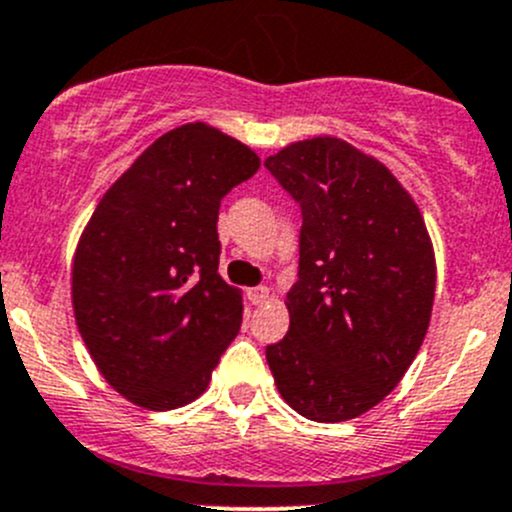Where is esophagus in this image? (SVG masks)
Here are the masks:
<instances>
[{
	"instance_id": "esophagus-1",
	"label": "esophagus",
	"mask_w": 512,
	"mask_h": 512,
	"mask_svg": "<svg viewBox=\"0 0 512 512\" xmlns=\"http://www.w3.org/2000/svg\"><path fill=\"white\" fill-rule=\"evenodd\" d=\"M250 299H252V304H267L272 299V289L270 287H255L250 292Z\"/></svg>"
}]
</instances>
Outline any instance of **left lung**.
Instances as JSON below:
<instances>
[{
	"mask_svg": "<svg viewBox=\"0 0 512 512\" xmlns=\"http://www.w3.org/2000/svg\"><path fill=\"white\" fill-rule=\"evenodd\" d=\"M265 165L302 208L289 332L267 347V364L297 414L349 421L384 401L421 349L433 242L409 190L344 138L289 143Z\"/></svg>",
	"mask_w": 512,
	"mask_h": 512,
	"instance_id": "obj_1",
	"label": "left lung"
}]
</instances>
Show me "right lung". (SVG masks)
Instances as JSON below:
<instances>
[{
	"label": "right lung",
	"mask_w": 512,
	"mask_h": 512,
	"mask_svg": "<svg viewBox=\"0 0 512 512\" xmlns=\"http://www.w3.org/2000/svg\"><path fill=\"white\" fill-rule=\"evenodd\" d=\"M260 156L210 123L156 138L103 193L71 265L76 327L126 401L170 411L198 399L242 324L220 277V200Z\"/></svg>",
	"instance_id": "obj_1"
}]
</instances>
